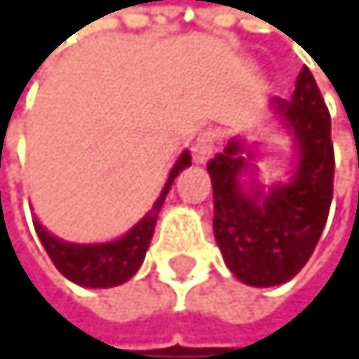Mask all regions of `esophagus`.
Instances as JSON below:
<instances>
[{
    "label": "esophagus",
    "mask_w": 359,
    "mask_h": 359,
    "mask_svg": "<svg viewBox=\"0 0 359 359\" xmlns=\"http://www.w3.org/2000/svg\"><path fill=\"white\" fill-rule=\"evenodd\" d=\"M215 141H218V135L213 133V130H202V133L193 139V159L198 161V164H207L211 159L213 150H215Z\"/></svg>",
    "instance_id": "1"
}]
</instances>
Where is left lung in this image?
Returning <instances> with one entry per match:
<instances>
[{"instance_id":"8db88e82","label":"left lung","mask_w":359,"mask_h":359,"mask_svg":"<svg viewBox=\"0 0 359 359\" xmlns=\"http://www.w3.org/2000/svg\"><path fill=\"white\" fill-rule=\"evenodd\" d=\"M276 114L294 135L299 161L287 184L267 193L254 184L245 191L241 175L252 164L233 139L207 170L213 184V233L226 267L254 287L290 281L313 256L333 200L335 152L330 114L313 74L297 76L292 101L274 98Z\"/></svg>"}]
</instances>
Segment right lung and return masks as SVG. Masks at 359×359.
I'll list each match as a JSON object with an SVG mask.
<instances>
[{
  "label": "right lung",
  "instance_id": "right-lung-1",
  "mask_svg": "<svg viewBox=\"0 0 359 359\" xmlns=\"http://www.w3.org/2000/svg\"><path fill=\"white\" fill-rule=\"evenodd\" d=\"M187 166H191V152L184 150L177 159V164L170 170L164 191L159 193L157 202L152 204V209L118 241L103 243V245L65 243L60 238H55V236H51L38 220H35V231H38L44 250L53 261V265L57 267V272L65 274L69 281L85 285V287H114V285L126 283L130 276H135V272L141 267V263H144L152 233H155L161 204H164L172 182H175V177Z\"/></svg>",
  "mask_w": 359,
  "mask_h": 359
}]
</instances>
